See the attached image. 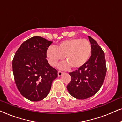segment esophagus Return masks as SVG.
<instances>
[{
    "instance_id": "obj_1",
    "label": "esophagus",
    "mask_w": 122,
    "mask_h": 122,
    "mask_svg": "<svg viewBox=\"0 0 122 122\" xmlns=\"http://www.w3.org/2000/svg\"><path fill=\"white\" fill-rule=\"evenodd\" d=\"M63 72H62V71H58V76H61L63 75Z\"/></svg>"
}]
</instances>
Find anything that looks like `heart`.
I'll use <instances>...</instances> for the list:
<instances>
[{
	"label": "heart",
	"mask_w": 122,
	"mask_h": 122,
	"mask_svg": "<svg viewBox=\"0 0 122 122\" xmlns=\"http://www.w3.org/2000/svg\"><path fill=\"white\" fill-rule=\"evenodd\" d=\"M92 53V46L86 39L72 38L60 42L56 46H49L46 51L49 63L55 66L64 59L66 63L60 66L61 69L70 66L76 69L82 67L89 59Z\"/></svg>",
	"instance_id": "obj_1"
}]
</instances>
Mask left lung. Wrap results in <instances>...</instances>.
Listing matches in <instances>:
<instances>
[{
    "label": "left lung",
    "instance_id": "8db88e82",
    "mask_svg": "<svg viewBox=\"0 0 122 122\" xmlns=\"http://www.w3.org/2000/svg\"><path fill=\"white\" fill-rule=\"evenodd\" d=\"M92 46V55L86 63L70 73L71 81L67 86L69 93L78 99L96 94L102 86L106 74L104 53L94 39L88 36Z\"/></svg>",
    "mask_w": 122,
    "mask_h": 122
}]
</instances>
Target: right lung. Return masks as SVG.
I'll list each match as a JSON object with an SVG mask.
<instances>
[{
	"instance_id": "1",
	"label": "right lung",
	"mask_w": 122,
	"mask_h": 122,
	"mask_svg": "<svg viewBox=\"0 0 122 122\" xmlns=\"http://www.w3.org/2000/svg\"><path fill=\"white\" fill-rule=\"evenodd\" d=\"M52 43L41 36H33L22 43L13 59L16 86L21 94L31 101L46 98L58 76V71L46 59V51Z\"/></svg>"
}]
</instances>
